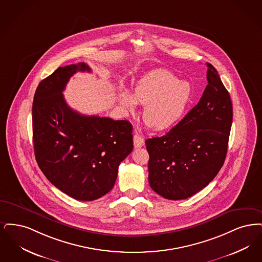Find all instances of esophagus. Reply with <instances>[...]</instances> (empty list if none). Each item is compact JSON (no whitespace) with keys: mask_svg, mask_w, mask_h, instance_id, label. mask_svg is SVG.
Here are the masks:
<instances>
[{"mask_svg":"<svg viewBox=\"0 0 262 262\" xmlns=\"http://www.w3.org/2000/svg\"><path fill=\"white\" fill-rule=\"evenodd\" d=\"M133 140H134V147H135V148H141V147H143L144 144H145L144 138L142 136H140V135H134Z\"/></svg>","mask_w":262,"mask_h":262,"instance_id":"esophagus-1","label":"esophagus"}]
</instances>
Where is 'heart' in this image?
Segmentation results:
<instances>
[{
	"instance_id": "obj_1",
	"label": "heart",
	"mask_w": 262,
	"mask_h": 262,
	"mask_svg": "<svg viewBox=\"0 0 262 262\" xmlns=\"http://www.w3.org/2000/svg\"><path fill=\"white\" fill-rule=\"evenodd\" d=\"M191 97L192 87L188 82L179 81L168 70L159 69L140 80L132 94L120 92L118 100L129 112H134L135 103L145 105V123L156 130H166L180 122Z\"/></svg>"
}]
</instances>
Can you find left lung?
<instances>
[{"label":"left lung","mask_w":262,"mask_h":262,"mask_svg":"<svg viewBox=\"0 0 262 262\" xmlns=\"http://www.w3.org/2000/svg\"><path fill=\"white\" fill-rule=\"evenodd\" d=\"M206 66L208 84L198 104L167 134L146 140L149 186L167 200H185L204 189L226 158L232 102L216 69Z\"/></svg>","instance_id":"left-lung-1"}]
</instances>
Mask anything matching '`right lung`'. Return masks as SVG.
Listing matches in <instances>:
<instances>
[{"instance_id": "obj_1", "label": "right lung", "mask_w": 262, "mask_h": 262, "mask_svg": "<svg viewBox=\"0 0 262 262\" xmlns=\"http://www.w3.org/2000/svg\"><path fill=\"white\" fill-rule=\"evenodd\" d=\"M79 62L42 80L32 106L35 158L47 179L69 196L89 202L114 188L120 162L133 150L131 123L73 111L62 92Z\"/></svg>"}]
</instances>
